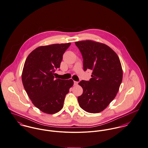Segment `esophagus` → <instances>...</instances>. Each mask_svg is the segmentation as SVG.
<instances>
[{"label": "esophagus", "mask_w": 148, "mask_h": 148, "mask_svg": "<svg viewBox=\"0 0 148 148\" xmlns=\"http://www.w3.org/2000/svg\"><path fill=\"white\" fill-rule=\"evenodd\" d=\"M74 85H77V84H78V82H77V81H74Z\"/></svg>", "instance_id": "1"}]
</instances>
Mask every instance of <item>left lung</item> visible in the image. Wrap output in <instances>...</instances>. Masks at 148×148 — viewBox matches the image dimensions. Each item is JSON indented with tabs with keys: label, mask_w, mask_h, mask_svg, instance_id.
<instances>
[{
	"label": "left lung",
	"mask_w": 148,
	"mask_h": 148,
	"mask_svg": "<svg viewBox=\"0 0 148 148\" xmlns=\"http://www.w3.org/2000/svg\"><path fill=\"white\" fill-rule=\"evenodd\" d=\"M83 58V70H92L91 78L79 84L83 94L78 97L79 106L89 113L103 111L114 99L123 79L119 57L108 46L86 40L75 42Z\"/></svg>",
	"instance_id": "left-lung-1"
}]
</instances>
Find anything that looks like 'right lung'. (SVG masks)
Instances as JSON below:
<instances>
[{"instance_id": "1", "label": "right lung", "mask_w": 148, "mask_h": 148, "mask_svg": "<svg viewBox=\"0 0 148 148\" xmlns=\"http://www.w3.org/2000/svg\"><path fill=\"white\" fill-rule=\"evenodd\" d=\"M70 45L69 42L38 47L25 60L22 73L24 87L33 104L44 113L60 111L73 85L72 79H56L54 76Z\"/></svg>"}]
</instances>
